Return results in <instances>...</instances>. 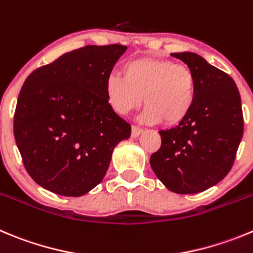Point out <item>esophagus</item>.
I'll use <instances>...</instances> for the list:
<instances>
[{
    "label": "esophagus",
    "mask_w": 253,
    "mask_h": 253,
    "mask_svg": "<svg viewBox=\"0 0 253 253\" xmlns=\"http://www.w3.org/2000/svg\"><path fill=\"white\" fill-rule=\"evenodd\" d=\"M142 133H143L142 128L135 126V125H133V126H131V136H133V138H136V136H139Z\"/></svg>",
    "instance_id": "34e87169"
}]
</instances>
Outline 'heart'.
Segmentation results:
<instances>
[{"label":"heart","mask_w":253,"mask_h":253,"mask_svg":"<svg viewBox=\"0 0 253 253\" xmlns=\"http://www.w3.org/2000/svg\"><path fill=\"white\" fill-rule=\"evenodd\" d=\"M105 96L119 115H128L140 106L144 96L143 120L178 125L187 119L197 99V78L189 66L172 60L142 57L125 62L123 76L105 79Z\"/></svg>","instance_id":"heart-1"}]
</instances>
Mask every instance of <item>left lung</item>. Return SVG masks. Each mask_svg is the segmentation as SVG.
<instances>
[{
    "instance_id": "8db88e82",
    "label": "left lung",
    "mask_w": 253,
    "mask_h": 253,
    "mask_svg": "<svg viewBox=\"0 0 253 253\" xmlns=\"http://www.w3.org/2000/svg\"><path fill=\"white\" fill-rule=\"evenodd\" d=\"M197 78L191 114L177 126L161 130L162 144L150 167L169 191L203 192L221 182L233 166L243 135L241 96L228 74L193 52H177Z\"/></svg>"
}]
</instances>
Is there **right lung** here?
Returning a JSON list of instances; mask_svg holds the SVG:
<instances>
[{
    "label": "right lung",
    "mask_w": 253,
    "mask_h": 253,
    "mask_svg": "<svg viewBox=\"0 0 253 253\" xmlns=\"http://www.w3.org/2000/svg\"><path fill=\"white\" fill-rule=\"evenodd\" d=\"M124 45H87L32 71L21 87L13 134L30 177L60 196L80 197L103 180L129 123L109 105L105 79Z\"/></svg>",
    "instance_id": "1"
}]
</instances>
